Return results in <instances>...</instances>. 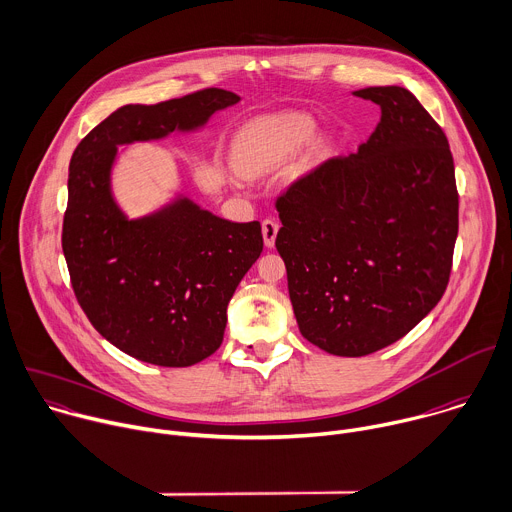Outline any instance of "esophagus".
<instances>
[{
	"label": "esophagus",
	"mask_w": 512,
	"mask_h": 512,
	"mask_svg": "<svg viewBox=\"0 0 512 512\" xmlns=\"http://www.w3.org/2000/svg\"><path fill=\"white\" fill-rule=\"evenodd\" d=\"M276 234H278V224H276L274 220H264V222H262V236H264V244H266L268 248L274 246Z\"/></svg>",
	"instance_id": "34e87169"
}]
</instances>
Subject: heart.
<instances>
[{
  "label": "heart",
  "instance_id": "b5f03b06",
  "mask_svg": "<svg viewBox=\"0 0 512 512\" xmlns=\"http://www.w3.org/2000/svg\"><path fill=\"white\" fill-rule=\"evenodd\" d=\"M317 125L300 113H280L250 123L234 143V159L246 173L270 171L315 137Z\"/></svg>",
  "mask_w": 512,
  "mask_h": 512
}]
</instances>
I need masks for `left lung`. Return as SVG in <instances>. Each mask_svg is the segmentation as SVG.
Segmentation results:
<instances>
[{"mask_svg": "<svg viewBox=\"0 0 512 512\" xmlns=\"http://www.w3.org/2000/svg\"><path fill=\"white\" fill-rule=\"evenodd\" d=\"M353 94L381 109L367 143L276 199V250L298 329L339 357L399 341L434 309L458 236L454 159L440 125L407 88Z\"/></svg>", "mask_w": 512, "mask_h": 512, "instance_id": "8db88e82", "label": "left lung"}]
</instances>
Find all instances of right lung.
<instances>
[{
  "label": "right lung",
  "instance_id": "1",
  "mask_svg": "<svg viewBox=\"0 0 512 512\" xmlns=\"http://www.w3.org/2000/svg\"><path fill=\"white\" fill-rule=\"evenodd\" d=\"M240 100L224 88L159 105H127L74 149L62 250L78 304L123 353L161 367H189L224 341L228 302L262 252L258 222L236 224L177 195L131 220L113 195L121 145L201 129Z\"/></svg>",
  "mask_w": 512,
  "mask_h": 512
}]
</instances>
